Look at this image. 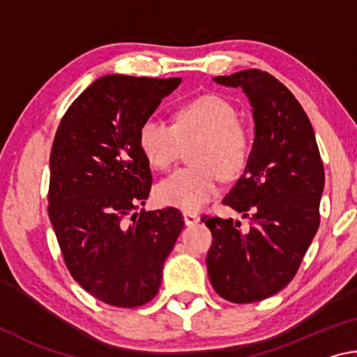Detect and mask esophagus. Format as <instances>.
Listing matches in <instances>:
<instances>
[{
    "label": "esophagus",
    "mask_w": 357,
    "mask_h": 357,
    "mask_svg": "<svg viewBox=\"0 0 357 357\" xmlns=\"http://www.w3.org/2000/svg\"><path fill=\"white\" fill-rule=\"evenodd\" d=\"M183 215H184V222H185V225H195V223H198L200 222V215L198 214H195V213H183Z\"/></svg>",
    "instance_id": "obj_1"
}]
</instances>
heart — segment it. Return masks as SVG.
<instances>
[{
    "instance_id": "b5f03b06",
    "label": "heart",
    "mask_w": 357,
    "mask_h": 357,
    "mask_svg": "<svg viewBox=\"0 0 357 357\" xmlns=\"http://www.w3.org/2000/svg\"><path fill=\"white\" fill-rule=\"evenodd\" d=\"M239 114L217 94L187 100L174 113V124L151 116L138 130V146L151 167L167 170L178 159L181 144L197 140L192 160L155 185V198L165 206L198 211L219 193L220 173L233 178L243 172L252 138Z\"/></svg>"
}]
</instances>
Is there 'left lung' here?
<instances>
[{
	"label": "left lung",
	"mask_w": 357,
	"mask_h": 357,
	"mask_svg": "<svg viewBox=\"0 0 357 357\" xmlns=\"http://www.w3.org/2000/svg\"><path fill=\"white\" fill-rule=\"evenodd\" d=\"M250 100L255 138L244 173L223 198L250 220L203 215L213 233L206 266L223 299L249 304L285 288L319 227L324 167L310 119L291 91L259 69L215 77Z\"/></svg>",
	"instance_id": "1"
}]
</instances>
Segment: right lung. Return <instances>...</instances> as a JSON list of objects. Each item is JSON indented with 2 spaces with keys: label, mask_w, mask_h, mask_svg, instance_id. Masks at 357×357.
<instances>
[{
  "label": "right lung",
  "mask_w": 357,
  "mask_h": 357,
  "mask_svg": "<svg viewBox=\"0 0 357 357\" xmlns=\"http://www.w3.org/2000/svg\"><path fill=\"white\" fill-rule=\"evenodd\" d=\"M179 83L100 77L72 102L53 140L48 217L70 275L108 305L154 298L184 228L176 208L137 213L153 183L138 130Z\"/></svg>",
  "instance_id": "add662e5"
}]
</instances>
